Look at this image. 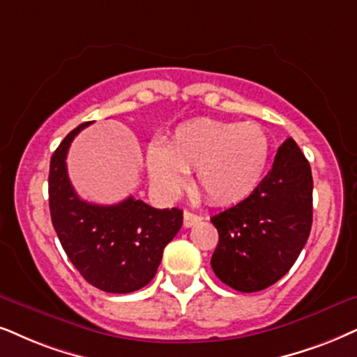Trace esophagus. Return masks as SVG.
I'll return each mask as SVG.
<instances>
[{
  "label": "esophagus",
  "mask_w": 357,
  "mask_h": 357,
  "mask_svg": "<svg viewBox=\"0 0 357 357\" xmlns=\"http://www.w3.org/2000/svg\"><path fill=\"white\" fill-rule=\"evenodd\" d=\"M201 215L196 214V212H191V211H184V215H183V224L184 227H192V225H196L197 222H201Z\"/></svg>",
  "instance_id": "obj_1"
}]
</instances>
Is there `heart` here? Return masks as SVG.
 Segmentation results:
<instances>
[{
  "label": "heart",
  "instance_id": "obj_1",
  "mask_svg": "<svg viewBox=\"0 0 357 357\" xmlns=\"http://www.w3.org/2000/svg\"><path fill=\"white\" fill-rule=\"evenodd\" d=\"M270 143L254 121L196 119L178 125L165 146H148L146 168L155 186L176 194L184 173L196 171V184L214 204H237L259 186L267 169Z\"/></svg>",
  "mask_w": 357,
  "mask_h": 357
}]
</instances>
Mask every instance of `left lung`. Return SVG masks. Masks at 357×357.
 <instances>
[{"label": "left lung", "instance_id": "obj_1", "mask_svg": "<svg viewBox=\"0 0 357 357\" xmlns=\"http://www.w3.org/2000/svg\"><path fill=\"white\" fill-rule=\"evenodd\" d=\"M211 222L219 232L211 265L220 282L243 293L277 283L298 259L313 222V176L295 139L283 142L247 199Z\"/></svg>", "mask_w": 357, "mask_h": 357}]
</instances>
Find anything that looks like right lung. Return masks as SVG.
<instances>
[{
	"label": "right lung",
	"instance_id": "1",
	"mask_svg": "<svg viewBox=\"0 0 357 357\" xmlns=\"http://www.w3.org/2000/svg\"><path fill=\"white\" fill-rule=\"evenodd\" d=\"M79 125L54 151L49 168L52 225L69 260L90 285L107 293L139 290L156 275L163 250L183 225V211L155 209L133 196L114 206L82 201L72 188L66 158Z\"/></svg>",
	"mask_w": 357,
	"mask_h": 357
}]
</instances>
